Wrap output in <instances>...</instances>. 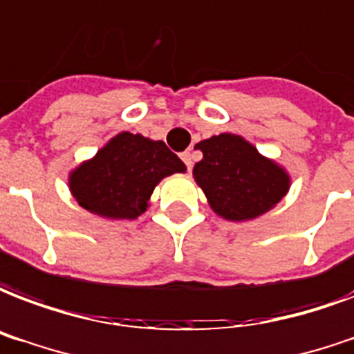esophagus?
Wrapping results in <instances>:
<instances>
[{
  "label": "esophagus",
  "mask_w": 354,
  "mask_h": 354,
  "mask_svg": "<svg viewBox=\"0 0 354 354\" xmlns=\"http://www.w3.org/2000/svg\"><path fill=\"white\" fill-rule=\"evenodd\" d=\"M182 159H183V163H185V165H187V169L189 171H191V167H193V153L189 152H183L182 153Z\"/></svg>",
  "instance_id": "obj_1"
}]
</instances>
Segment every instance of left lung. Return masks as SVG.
<instances>
[{
	"instance_id": "8db88e82",
	"label": "left lung",
	"mask_w": 354,
	"mask_h": 354,
	"mask_svg": "<svg viewBox=\"0 0 354 354\" xmlns=\"http://www.w3.org/2000/svg\"><path fill=\"white\" fill-rule=\"evenodd\" d=\"M195 148L204 158L193 176L223 219H256L277 206L290 189V174L239 135H213Z\"/></svg>"
}]
</instances>
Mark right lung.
Here are the masks:
<instances>
[{"label": "right lung", "mask_w": 354, "mask_h": 354, "mask_svg": "<svg viewBox=\"0 0 354 354\" xmlns=\"http://www.w3.org/2000/svg\"><path fill=\"white\" fill-rule=\"evenodd\" d=\"M185 172L163 141L122 131L70 172L68 187L81 207L105 219H137L147 212L153 187Z\"/></svg>", "instance_id": "add662e5"}]
</instances>
